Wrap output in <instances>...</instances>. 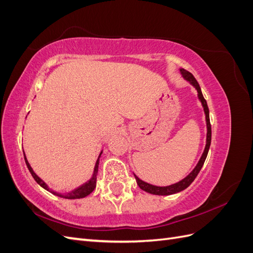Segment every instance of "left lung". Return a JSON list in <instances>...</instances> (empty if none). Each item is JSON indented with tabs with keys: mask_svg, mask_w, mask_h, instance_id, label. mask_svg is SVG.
<instances>
[{
	"mask_svg": "<svg viewBox=\"0 0 253 253\" xmlns=\"http://www.w3.org/2000/svg\"><path fill=\"white\" fill-rule=\"evenodd\" d=\"M179 72L181 77L185 79L186 81H188L191 85H192L196 90H197V97H198V100L201 101L202 106L204 109V113H205V116H206V125H207V136H206V145H205V150L203 152V154L198 160L197 165L195 166L194 169L191 171L185 178H182L181 180H179L178 182L173 183V185L170 186H166V187H158V186H154V185H151V183L145 182L143 180H141L140 178H138V176H135V179L137 181V185L139 186V188L145 192L151 193V194H155V195H171V194H175V193H178L180 191L187 189L191 183L193 182V180L195 179V177L197 176V174L200 173L201 169L204 166L205 160L207 158V155H208V152H209V148H210V144H211V125H210V117H209V109H208V105H207V101L205 100V98L203 96L202 93V89L200 84L196 81V79L193 77V75L189 73L188 71L183 70V68H179Z\"/></svg>",
	"mask_w": 253,
	"mask_h": 253,
	"instance_id": "8db88e82",
	"label": "left lung"
}]
</instances>
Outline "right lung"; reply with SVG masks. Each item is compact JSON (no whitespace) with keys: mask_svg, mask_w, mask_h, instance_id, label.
Masks as SVG:
<instances>
[{"mask_svg":"<svg viewBox=\"0 0 253 253\" xmlns=\"http://www.w3.org/2000/svg\"><path fill=\"white\" fill-rule=\"evenodd\" d=\"M101 154H102V151H101L100 154H99V157H98V159H97L95 168H94V173H93V175H91L90 179L87 180L86 182H84L83 185H81L80 187L76 188L75 190L71 191V192H67V193H64V194L56 192V191L51 190V189L48 187L47 183L45 182L44 180H42V179L39 177V176H38V175L35 173V171L33 170V168L30 167V165H29L28 160H27V158H26L25 155H24V157H25V163H26V166H27V168H28L29 172L32 173L34 179H35L38 183H39V185H40L43 189L47 190L48 192H50V193H52V194H55V195H57V196L63 197V198H67V200H77V198H83V197H85V196L89 195V194L95 190V188H96V180H97V173H98V167H99V162H100V156H101Z\"/></svg>","mask_w":253,"mask_h":253,"instance_id":"1","label":"right lung"}]
</instances>
